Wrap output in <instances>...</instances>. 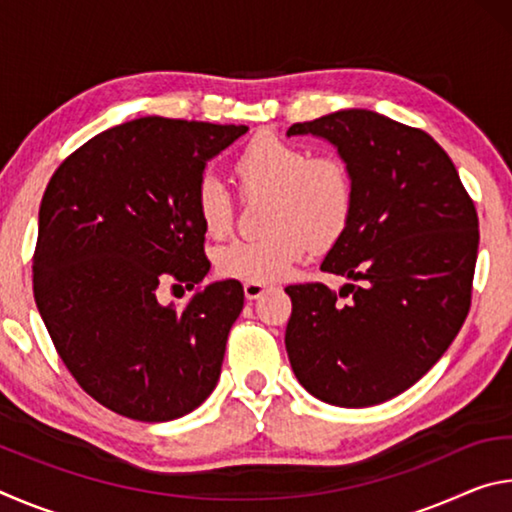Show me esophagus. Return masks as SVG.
Masks as SVG:
<instances>
[{"mask_svg": "<svg viewBox=\"0 0 512 512\" xmlns=\"http://www.w3.org/2000/svg\"><path fill=\"white\" fill-rule=\"evenodd\" d=\"M271 289H273L271 284H259V282H246V284H244L246 300H257L259 296H264V293L271 291Z\"/></svg>", "mask_w": 512, "mask_h": 512, "instance_id": "obj_1", "label": "esophagus"}]
</instances>
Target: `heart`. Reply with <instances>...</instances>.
I'll return each instance as SVG.
<instances>
[{
    "label": "heart",
    "mask_w": 512,
    "mask_h": 512,
    "mask_svg": "<svg viewBox=\"0 0 512 512\" xmlns=\"http://www.w3.org/2000/svg\"><path fill=\"white\" fill-rule=\"evenodd\" d=\"M235 173L246 194H268L266 228L257 239H235L221 248L219 271L241 282L282 280L311 239L332 244L350 221L354 192L348 167L334 155H314L307 146L275 135H257L237 155ZM196 214L207 235H228L232 196L212 173L198 180Z\"/></svg>",
    "instance_id": "heart-1"
}]
</instances>
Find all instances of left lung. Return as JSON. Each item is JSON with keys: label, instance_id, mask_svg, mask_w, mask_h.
I'll return each instance as SVG.
<instances>
[{"label": "left lung", "instance_id": "8db88e82", "mask_svg": "<svg viewBox=\"0 0 512 512\" xmlns=\"http://www.w3.org/2000/svg\"><path fill=\"white\" fill-rule=\"evenodd\" d=\"M287 135L323 137L352 178V214L320 268L352 282L293 284L284 334L307 391L363 409L404 393L465 323L479 219L449 155L420 128L339 110ZM339 297H350L348 303Z\"/></svg>", "mask_w": 512, "mask_h": 512}]
</instances>
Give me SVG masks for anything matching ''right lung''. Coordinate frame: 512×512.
I'll use <instances>...</instances> for the list:
<instances>
[{
    "label": "right lung",
    "mask_w": 512,
    "mask_h": 512,
    "mask_svg": "<svg viewBox=\"0 0 512 512\" xmlns=\"http://www.w3.org/2000/svg\"><path fill=\"white\" fill-rule=\"evenodd\" d=\"M248 126L142 117L108 128L60 164L45 189L33 296L60 359L106 409L167 422L198 409L221 375L244 309L237 280L183 309L164 282L194 289L210 271L196 187Z\"/></svg>",
    "instance_id": "obj_1"
}]
</instances>
